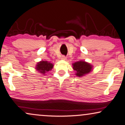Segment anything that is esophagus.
<instances>
[{
  "instance_id": "esophagus-1",
  "label": "esophagus",
  "mask_w": 125,
  "mask_h": 125,
  "mask_svg": "<svg viewBox=\"0 0 125 125\" xmlns=\"http://www.w3.org/2000/svg\"><path fill=\"white\" fill-rule=\"evenodd\" d=\"M61 59L62 60H66V58L65 57V56H62Z\"/></svg>"
}]
</instances>
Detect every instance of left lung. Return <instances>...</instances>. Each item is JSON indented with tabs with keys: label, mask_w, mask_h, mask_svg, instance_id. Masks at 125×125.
I'll return each instance as SVG.
<instances>
[{
	"label": "left lung",
	"mask_w": 125,
	"mask_h": 125,
	"mask_svg": "<svg viewBox=\"0 0 125 125\" xmlns=\"http://www.w3.org/2000/svg\"><path fill=\"white\" fill-rule=\"evenodd\" d=\"M73 69L75 71V75L78 77H83L93 70V66L86 62L80 61L72 64Z\"/></svg>",
	"instance_id": "1"
}]
</instances>
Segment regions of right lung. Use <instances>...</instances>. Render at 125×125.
Wrapping results in <instances>:
<instances>
[{
    "mask_svg": "<svg viewBox=\"0 0 125 125\" xmlns=\"http://www.w3.org/2000/svg\"><path fill=\"white\" fill-rule=\"evenodd\" d=\"M53 67V63L46 61H41L37 63L35 69L38 72L42 74V75H45L47 72L51 70Z\"/></svg>",
    "mask_w": 125,
    "mask_h": 125,
    "instance_id": "add662e5",
    "label": "right lung"
}]
</instances>
